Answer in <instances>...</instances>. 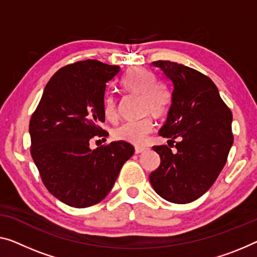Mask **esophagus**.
<instances>
[{
  "label": "esophagus",
  "instance_id": "obj_1",
  "mask_svg": "<svg viewBox=\"0 0 257 257\" xmlns=\"http://www.w3.org/2000/svg\"><path fill=\"white\" fill-rule=\"evenodd\" d=\"M144 151H147V148H144V147H136L135 148V153H136V155H139V153H142V152H144Z\"/></svg>",
  "mask_w": 257,
  "mask_h": 257
}]
</instances>
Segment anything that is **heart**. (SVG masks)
I'll list each match as a JSON object with an SVG mask.
<instances>
[{
    "label": "heart",
    "mask_w": 257,
    "mask_h": 257,
    "mask_svg": "<svg viewBox=\"0 0 257 257\" xmlns=\"http://www.w3.org/2000/svg\"><path fill=\"white\" fill-rule=\"evenodd\" d=\"M155 72L145 68H133L122 79V86L130 94L141 95L142 112L150 113L155 117H162L170 106V93L162 83L156 82ZM104 115L113 121L117 116L116 99L113 94L104 99ZM153 130L151 117H143L139 121L125 122L113 130V137L116 141L141 145Z\"/></svg>",
    "instance_id": "heart-1"
}]
</instances>
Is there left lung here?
Listing matches in <instances>:
<instances>
[{"label": "left lung", "instance_id": "1", "mask_svg": "<svg viewBox=\"0 0 257 257\" xmlns=\"http://www.w3.org/2000/svg\"><path fill=\"white\" fill-rule=\"evenodd\" d=\"M170 82L171 106L159 135L173 142L152 149L160 165L150 174L153 189L164 200L186 204L209 190L227 160L233 144L232 113L219 91L200 71L171 61H156Z\"/></svg>", "mask_w": 257, "mask_h": 257}]
</instances>
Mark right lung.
Returning <instances> with one entry per match:
<instances>
[{"label": "right lung", "mask_w": 257, "mask_h": 257, "mask_svg": "<svg viewBox=\"0 0 257 257\" xmlns=\"http://www.w3.org/2000/svg\"><path fill=\"white\" fill-rule=\"evenodd\" d=\"M120 72L97 60L61 68L31 117V155L46 188L64 204L87 208L104 200L135 151L122 141L90 148L92 137L107 136L99 127L107 84Z\"/></svg>", "instance_id": "add662e5"}]
</instances>
